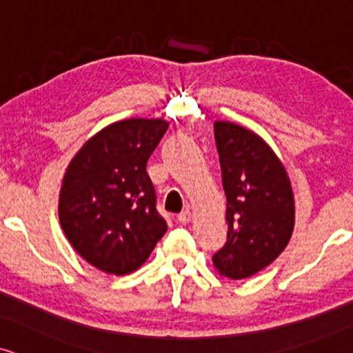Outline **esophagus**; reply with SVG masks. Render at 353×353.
I'll return each mask as SVG.
<instances>
[{"mask_svg": "<svg viewBox=\"0 0 353 353\" xmlns=\"http://www.w3.org/2000/svg\"><path fill=\"white\" fill-rule=\"evenodd\" d=\"M190 219H192V215H190V210H182L179 215H177V222L182 223V225H188L190 222Z\"/></svg>", "mask_w": 353, "mask_h": 353, "instance_id": "obj_1", "label": "esophagus"}]
</instances>
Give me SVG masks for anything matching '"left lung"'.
I'll return each mask as SVG.
<instances>
[{"mask_svg": "<svg viewBox=\"0 0 353 353\" xmlns=\"http://www.w3.org/2000/svg\"><path fill=\"white\" fill-rule=\"evenodd\" d=\"M227 197V241L212 256L222 276L243 279L271 265L294 228V195L286 169L253 131L214 123Z\"/></svg>", "mask_w": 353, "mask_h": 353, "instance_id": "left-lung-1", "label": "left lung"}]
</instances>
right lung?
<instances>
[{"label": "right lung", "mask_w": 353, "mask_h": 353, "mask_svg": "<svg viewBox=\"0 0 353 353\" xmlns=\"http://www.w3.org/2000/svg\"><path fill=\"white\" fill-rule=\"evenodd\" d=\"M169 123L130 118L105 126L70 161L59 220L75 252L110 274L133 273L168 230L146 163Z\"/></svg>", "instance_id": "1"}]
</instances>
